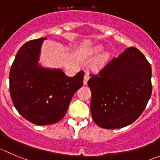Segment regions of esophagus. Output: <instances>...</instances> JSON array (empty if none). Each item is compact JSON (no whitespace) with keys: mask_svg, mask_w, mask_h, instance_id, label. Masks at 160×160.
Here are the masks:
<instances>
[{"mask_svg":"<svg viewBox=\"0 0 160 160\" xmlns=\"http://www.w3.org/2000/svg\"><path fill=\"white\" fill-rule=\"evenodd\" d=\"M89 78H90L89 72H87L84 75V78H83V84L86 85L87 83H88V80H89Z\"/></svg>","mask_w":160,"mask_h":160,"instance_id":"34e87169","label":"esophagus"}]
</instances>
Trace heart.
I'll return each instance as SVG.
<instances>
[{"mask_svg": "<svg viewBox=\"0 0 160 160\" xmlns=\"http://www.w3.org/2000/svg\"><path fill=\"white\" fill-rule=\"evenodd\" d=\"M101 50H102V48H101V47H96V48H94V50L92 51V52H93V53L97 54V53H98V52H100ZM105 55H103V56H102V58H101V59L104 60V59H105Z\"/></svg>", "mask_w": 160, "mask_h": 160, "instance_id": "heart-1", "label": "heart"}]
</instances>
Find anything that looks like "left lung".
<instances>
[{
	"label": "left lung",
	"instance_id": "8db88e82",
	"mask_svg": "<svg viewBox=\"0 0 160 160\" xmlns=\"http://www.w3.org/2000/svg\"><path fill=\"white\" fill-rule=\"evenodd\" d=\"M152 67L136 48L113 58L88 84L93 120L105 129L124 128L142 115L152 95Z\"/></svg>",
	"mask_w": 160,
	"mask_h": 160
}]
</instances>
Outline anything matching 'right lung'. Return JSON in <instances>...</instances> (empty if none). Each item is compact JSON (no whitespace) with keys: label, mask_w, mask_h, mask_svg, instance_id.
I'll list each match as a JSON object with an SVG mask.
<instances>
[{"label":"right lung","mask_w":160,"mask_h":160,"mask_svg":"<svg viewBox=\"0 0 160 160\" xmlns=\"http://www.w3.org/2000/svg\"><path fill=\"white\" fill-rule=\"evenodd\" d=\"M41 37L26 42L17 52L9 74V89L14 106L28 121L50 125L66 115L74 93L83 86L84 72L67 77L60 69L38 64Z\"/></svg>","instance_id":"1"}]
</instances>
